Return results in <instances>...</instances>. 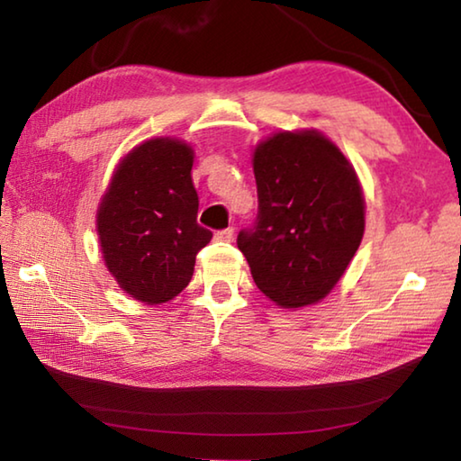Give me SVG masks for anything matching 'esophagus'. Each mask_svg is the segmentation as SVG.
Masks as SVG:
<instances>
[{
	"mask_svg": "<svg viewBox=\"0 0 461 461\" xmlns=\"http://www.w3.org/2000/svg\"><path fill=\"white\" fill-rule=\"evenodd\" d=\"M215 238L220 240V241H231L233 240V230L231 228H225L221 231H217Z\"/></svg>",
	"mask_w": 461,
	"mask_h": 461,
	"instance_id": "1",
	"label": "esophagus"
}]
</instances>
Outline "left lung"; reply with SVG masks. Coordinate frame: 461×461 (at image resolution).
Returning a JSON list of instances; mask_svg holds the SVG:
<instances>
[{
  "instance_id": "left-lung-1",
  "label": "left lung",
  "mask_w": 461,
  "mask_h": 461,
  "mask_svg": "<svg viewBox=\"0 0 461 461\" xmlns=\"http://www.w3.org/2000/svg\"><path fill=\"white\" fill-rule=\"evenodd\" d=\"M258 217L240 231L256 286L283 309L315 305L339 283L366 225L356 170L317 130H280L256 144Z\"/></svg>"
}]
</instances>
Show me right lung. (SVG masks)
<instances>
[{
    "mask_svg": "<svg viewBox=\"0 0 461 461\" xmlns=\"http://www.w3.org/2000/svg\"><path fill=\"white\" fill-rule=\"evenodd\" d=\"M193 158L183 140H144L118 162L99 201L95 225L105 267L144 305L175 299L191 283L194 256L213 238L197 223Z\"/></svg>",
    "mask_w": 461,
    "mask_h": 461,
    "instance_id": "add662e5",
    "label": "right lung"
}]
</instances>
